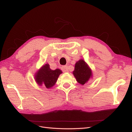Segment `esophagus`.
Segmentation results:
<instances>
[{"mask_svg":"<svg viewBox=\"0 0 132 132\" xmlns=\"http://www.w3.org/2000/svg\"><path fill=\"white\" fill-rule=\"evenodd\" d=\"M62 70L64 73L68 72V67L67 66H63L62 67Z\"/></svg>","mask_w":132,"mask_h":132,"instance_id":"34e87169","label":"esophagus"}]
</instances>
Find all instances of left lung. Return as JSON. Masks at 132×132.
<instances>
[{
    "mask_svg": "<svg viewBox=\"0 0 132 132\" xmlns=\"http://www.w3.org/2000/svg\"><path fill=\"white\" fill-rule=\"evenodd\" d=\"M73 74L77 81L82 85L87 82L92 76L91 69L85 62L82 59L76 63Z\"/></svg>",
    "mask_w": 132,
    "mask_h": 132,
    "instance_id": "8db88e82",
    "label": "left lung"
}]
</instances>
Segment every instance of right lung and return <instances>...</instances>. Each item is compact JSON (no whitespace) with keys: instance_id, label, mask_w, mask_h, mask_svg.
I'll return each instance as SVG.
<instances>
[{"instance_id":"1","label":"right lung","mask_w":132,"mask_h":132,"mask_svg":"<svg viewBox=\"0 0 132 132\" xmlns=\"http://www.w3.org/2000/svg\"><path fill=\"white\" fill-rule=\"evenodd\" d=\"M62 71L57 69L51 70L48 64L44 65L36 74L35 79L39 85H45L47 88H50L56 82L59 75Z\"/></svg>"}]
</instances>
